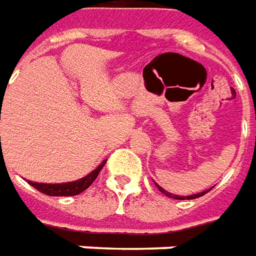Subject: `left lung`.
Here are the masks:
<instances>
[{
	"label": "left lung",
	"instance_id": "1",
	"mask_svg": "<svg viewBox=\"0 0 256 256\" xmlns=\"http://www.w3.org/2000/svg\"><path fill=\"white\" fill-rule=\"evenodd\" d=\"M156 186L158 188V191L163 192L166 196H168V198H174V199H195V198H199V196H202V195H205L206 192L210 191V190H208V191H204V192H199V194H194V195H191V196H178V195H174V194H170V192H167L166 190H163L160 185L156 184Z\"/></svg>",
	"mask_w": 256,
	"mask_h": 256
}]
</instances>
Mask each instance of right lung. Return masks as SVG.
<instances>
[{"mask_svg": "<svg viewBox=\"0 0 256 256\" xmlns=\"http://www.w3.org/2000/svg\"><path fill=\"white\" fill-rule=\"evenodd\" d=\"M107 160H103L100 164L98 166V168H94L93 172H89L86 177L76 181H72V182H62V184H43V182H33L29 181V184L36 188L37 191L43 192L48 196H74L78 195L80 192H84V190H88L92 185V182L96 180L98 176L100 170L103 168V166L106 164Z\"/></svg>", "mask_w": 256, "mask_h": 256, "instance_id": "obj_1", "label": "right lung"}]
</instances>
